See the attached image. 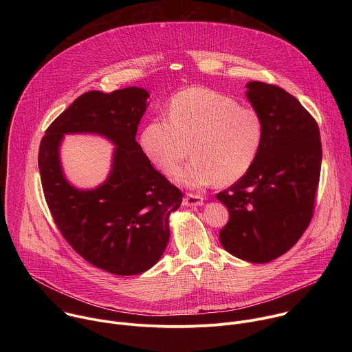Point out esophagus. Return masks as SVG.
Segmentation results:
<instances>
[{"label":"esophagus","mask_w":352,"mask_h":352,"mask_svg":"<svg viewBox=\"0 0 352 352\" xmlns=\"http://www.w3.org/2000/svg\"><path fill=\"white\" fill-rule=\"evenodd\" d=\"M184 206H200L204 205V196L195 195V193H186V196L182 200Z\"/></svg>","instance_id":"34e87169"}]
</instances>
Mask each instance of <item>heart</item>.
Segmentation results:
<instances>
[{"label":"heart","mask_w":352,"mask_h":352,"mask_svg":"<svg viewBox=\"0 0 352 352\" xmlns=\"http://www.w3.org/2000/svg\"><path fill=\"white\" fill-rule=\"evenodd\" d=\"M263 138L254 109L208 87H188L168 106V120L150 121L140 136L146 156L163 174L174 175L189 155L193 159L178 179L199 188L213 181L231 185L252 167Z\"/></svg>","instance_id":"1"}]
</instances>
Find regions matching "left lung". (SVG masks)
<instances>
[{"label":"left lung","instance_id":"1","mask_svg":"<svg viewBox=\"0 0 352 352\" xmlns=\"http://www.w3.org/2000/svg\"><path fill=\"white\" fill-rule=\"evenodd\" d=\"M246 87L263 138L250 170L217 193L230 213L220 242L242 261L267 263L289 250L312 220L322 143L318 122L292 94L258 80Z\"/></svg>","mask_w":352,"mask_h":352}]
</instances>
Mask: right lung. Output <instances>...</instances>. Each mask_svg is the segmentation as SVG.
Instances as JSON below:
<instances>
[{"instance_id":"1","label":"right lung","mask_w":352,"mask_h":352,"mask_svg":"<svg viewBox=\"0 0 352 352\" xmlns=\"http://www.w3.org/2000/svg\"><path fill=\"white\" fill-rule=\"evenodd\" d=\"M147 98L140 87L83 93L47 128L38 148L44 197L61 235L86 262L117 276L157 263L170 238L168 216L184 196L136 142ZM78 131L103 134L118 146L109 178L93 191L69 186L60 168L63 133Z\"/></svg>"}]
</instances>
